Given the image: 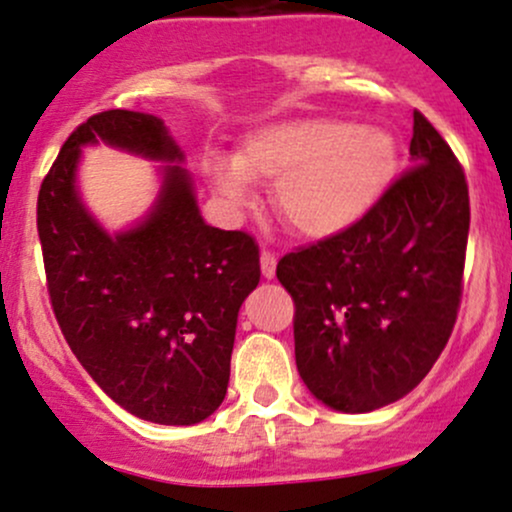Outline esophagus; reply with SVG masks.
I'll use <instances>...</instances> for the list:
<instances>
[{"label":"esophagus","instance_id":"1","mask_svg":"<svg viewBox=\"0 0 512 512\" xmlns=\"http://www.w3.org/2000/svg\"><path fill=\"white\" fill-rule=\"evenodd\" d=\"M275 266H278V258H275L271 251H263L261 254V273L263 278H275Z\"/></svg>","mask_w":512,"mask_h":512}]
</instances>
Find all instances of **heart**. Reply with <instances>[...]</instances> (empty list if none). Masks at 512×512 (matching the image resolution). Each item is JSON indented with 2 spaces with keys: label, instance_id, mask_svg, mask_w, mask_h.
<instances>
[{
  "label": "heart",
  "instance_id": "obj_1",
  "mask_svg": "<svg viewBox=\"0 0 512 512\" xmlns=\"http://www.w3.org/2000/svg\"><path fill=\"white\" fill-rule=\"evenodd\" d=\"M396 142L387 130L336 118H295L251 132L234 159H212L208 176L232 208L251 183H273V208L304 239H333L370 215L392 186Z\"/></svg>",
  "mask_w": 512,
  "mask_h": 512
}]
</instances>
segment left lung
Returning a JSON list of instances; mask_svg holds the SVG:
<instances>
[{"label":"left lung","mask_w":512,"mask_h":512,"mask_svg":"<svg viewBox=\"0 0 512 512\" xmlns=\"http://www.w3.org/2000/svg\"><path fill=\"white\" fill-rule=\"evenodd\" d=\"M411 169L363 222L280 258L295 300V360L321 404L382 409L440 358L462 297L469 237L464 171L440 132L413 113Z\"/></svg>","instance_id":"left-lung-1"}]
</instances>
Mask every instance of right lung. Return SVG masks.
Masks as SVG:
<instances>
[{
	"label": "right lung",
	"instance_id": "obj_1",
	"mask_svg": "<svg viewBox=\"0 0 512 512\" xmlns=\"http://www.w3.org/2000/svg\"><path fill=\"white\" fill-rule=\"evenodd\" d=\"M99 141L163 164L153 208L123 233H106L78 193L81 149ZM183 162L162 118L116 108L67 137L38 193L50 302L72 353L118 406L162 426L222 404L239 307L261 280L256 241L203 220Z\"/></svg>",
	"mask_w": 512,
	"mask_h": 512
}]
</instances>
